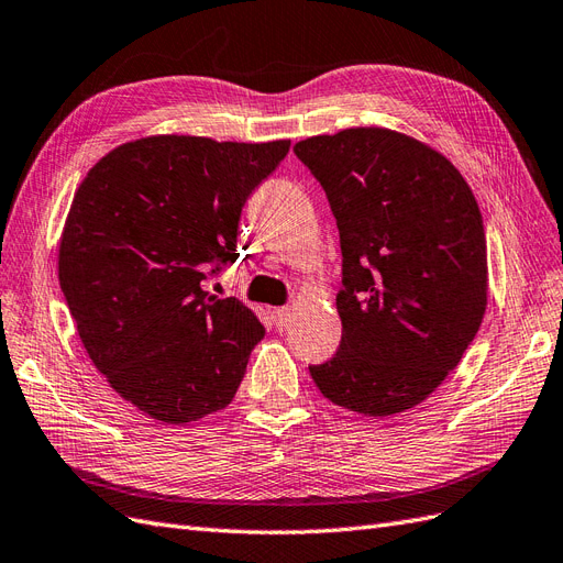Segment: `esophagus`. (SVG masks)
<instances>
[{
    "label": "esophagus",
    "mask_w": 563,
    "mask_h": 563,
    "mask_svg": "<svg viewBox=\"0 0 563 563\" xmlns=\"http://www.w3.org/2000/svg\"><path fill=\"white\" fill-rule=\"evenodd\" d=\"M272 317H275V324L279 331L288 327V319H291V308H275L272 310Z\"/></svg>",
    "instance_id": "obj_1"
}]
</instances>
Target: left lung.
Segmentation results:
<instances>
[{
  "instance_id": "1",
  "label": "left lung",
  "mask_w": 563,
  "mask_h": 563,
  "mask_svg": "<svg viewBox=\"0 0 563 563\" xmlns=\"http://www.w3.org/2000/svg\"><path fill=\"white\" fill-rule=\"evenodd\" d=\"M294 151L327 191L343 253V336L312 382L364 417L407 412L457 367L488 308L476 196L440 151L388 128L317 134Z\"/></svg>"
}]
</instances>
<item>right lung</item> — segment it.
I'll return each instance as SVG.
<instances>
[{"label": "right lung", "mask_w": 563, "mask_h": 563, "mask_svg": "<svg viewBox=\"0 0 563 563\" xmlns=\"http://www.w3.org/2000/svg\"><path fill=\"white\" fill-rule=\"evenodd\" d=\"M288 140L154 134L109 151L73 196L58 284L109 386L165 423L232 402L265 327L203 282L234 263L241 208Z\"/></svg>", "instance_id": "add662e5"}]
</instances>
